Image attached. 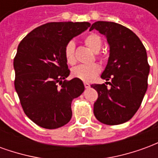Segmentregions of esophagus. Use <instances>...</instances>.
<instances>
[{
  "label": "esophagus",
  "instance_id": "1",
  "mask_svg": "<svg viewBox=\"0 0 158 158\" xmlns=\"http://www.w3.org/2000/svg\"><path fill=\"white\" fill-rule=\"evenodd\" d=\"M84 85H85V89H89V87H90V85H89V84H88V83H84Z\"/></svg>",
  "mask_w": 158,
  "mask_h": 158
}]
</instances>
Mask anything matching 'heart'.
Returning a JSON list of instances; mask_svg holds the SVG:
<instances>
[{"label": "heart", "mask_w": 158, "mask_h": 158, "mask_svg": "<svg viewBox=\"0 0 158 158\" xmlns=\"http://www.w3.org/2000/svg\"><path fill=\"white\" fill-rule=\"evenodd\" d=\"M85 43L92 52H98L102 48V39L97 34H89L85 38ZM64 56L67 62L70 65H73L76 62L75 52H74V43L69 41L64 49ZM99 58L102 57L99 56ZM101 72V68L98 64L93 63L89 65H79L72 70V75L75 78L81 79L85 82H89L96 78Z\"/></svg>", "instance_id": "1"}]
</instances>
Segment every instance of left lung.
I'll return each mask as SVG.
<instances>
[{
  "label": "left lung",
  "mask_w": 158,
  "mask_h": 158,
  "mask_svg": "<svg viewBox=\"0 0 158 158\" xmlns=\"http://www.w3.org/2000/svg\"><path fill=\"white\" fill-rule=\"evenodd\" d=\"M93 29L106 36L110 47L108 62L101 76L107 82L91 85L98 93L94 114L102 123L121 124L135 114L147 89L150 66L146 48L135 33L119 23L97 21L89 31Z\"/></svg>",
  "instance_id": "8db88e82"
}]
</instances>
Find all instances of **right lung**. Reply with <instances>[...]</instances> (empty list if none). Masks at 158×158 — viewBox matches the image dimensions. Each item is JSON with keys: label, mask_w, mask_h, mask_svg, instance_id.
Here are the masks:
<instances>
[{"label": "right lung", "mask_w": 158, "mask_h": 158, "mask_svg": "<svg viewBox=\"0 0 158 158\" xmlns=\"http://www.w3.org/2000/svg\"><path fill=\"white\" fill-rule=\"evenodd\" d=\"M89 26L87 22L48 23L19 43L13 60L15 89L23 112L42 128L57 129L72 118V101L82 94L85 85L78 78L65 80L70 70L64 49Z\"/></svg>", "instance_id": "obj_1"}]
</instances>
